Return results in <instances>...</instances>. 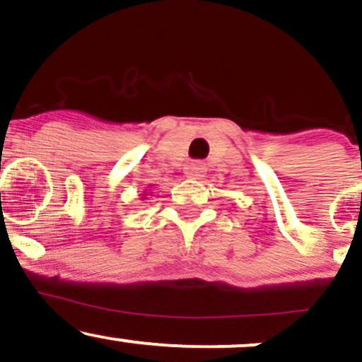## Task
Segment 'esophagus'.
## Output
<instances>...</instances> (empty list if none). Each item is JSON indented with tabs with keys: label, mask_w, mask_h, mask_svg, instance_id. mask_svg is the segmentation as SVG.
I'll return each mask as SVG.
<instances>
[{
	"label": "esophagus",
	"mask_w": 362,
	"mask_h": 362,
	"mask_svg": "<svg viewBox=\"0 0 362 362\" xmlns=\"http://www.w3.org/2000/svg\"><path fill=\"white\" fill-rule=\"evenodd\" d=\"M185 173L189 177H192V178H200V177H204V173H206V165H204L202 162H192V163H189L185 167Z\"/></svg>",
	"instance_id": "1"
}]
</instances>
